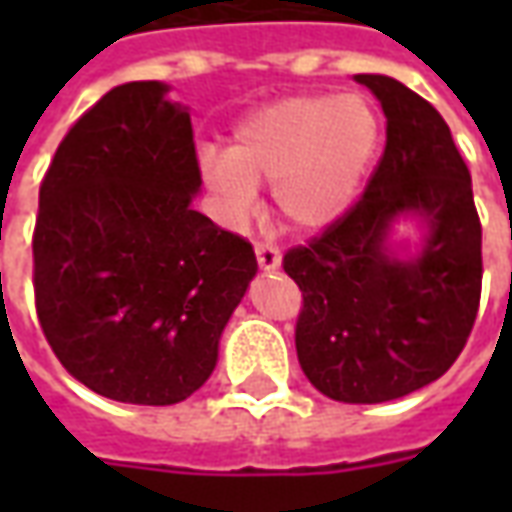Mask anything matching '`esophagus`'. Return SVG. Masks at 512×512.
<instances>
[{"instance_id": "34e87169", "label": "esophagus", "mask_w": 512, "mask_h": 512, "mask_svg": "<svg viewBox=\"0 0 512 512\" xmlns=\"http://www.w3.org/2000/svg\"><path fill=\"white\" fill-rule=\"evenodd\" d=\"M255 257H257V266L263 268V271H277V268L282 266V255H279L274 246L257 244Z\"/></svg>"}]
</instances>
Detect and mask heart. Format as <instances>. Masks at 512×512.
Listing matches in <instances>:
<instances>
[{
    "mask_svg": "<svg viewBox=\"0 0 512 512\" xmlns=\"http://www.w3.org/2000/svg\"><path fill=\"white\" fill-rule=\"evenodd\" d=\"M378 120L356 95H290L249 112L227 153L202 150L200 175L222 222L241 227L271 183L282 222L299 233L326 230L359 194L376 156Z\"/></svg>",
    "mask_w": 512,
    "mask_h": 512,
    "instance_id": "1",
    "label": "heart"
}]
</instances>
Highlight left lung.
Returning <instances> with one entry per match:
<instances>
[{"instance_id": "obj_1", "label": "left lung", "mask_w": 512, "mask_h": 512, "mask_svg": "<svg viewBox=\"0 0 512 512\" xmlns=\"http://www.w3.org/2000/svg\"><path fill=\"white\" fill-rule=\"evenodd\" d=\"M381 101L386 147L362 200L282 268L304 307L296 354L310 384L340 403H384L441 378L472 332L483 285V227L472 178L444 117L406 84L356 73ZM426 227L397 258L394 224Z\"/></svg>"}]
</instances>
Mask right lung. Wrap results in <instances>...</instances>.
Returning <instances> with one entry per match:
<instances>
[{"label": "right lung", "instance_id": "1", "mask_svg": "<svg viewBox=\"0 0 512 512\" xmlns=\"http://www.w3.org/2000/svg\"><path fill=\"white\" fill-rule=\"evenodd\" d=\"M167 93L120 84L76 120L40 183L32 235L51 351L87 389L136 406H172L211 378L257 274L252 244L191 208V117Z\"/></svg>", "mask_w": 512, "mask_h": 512}]
</instances>
